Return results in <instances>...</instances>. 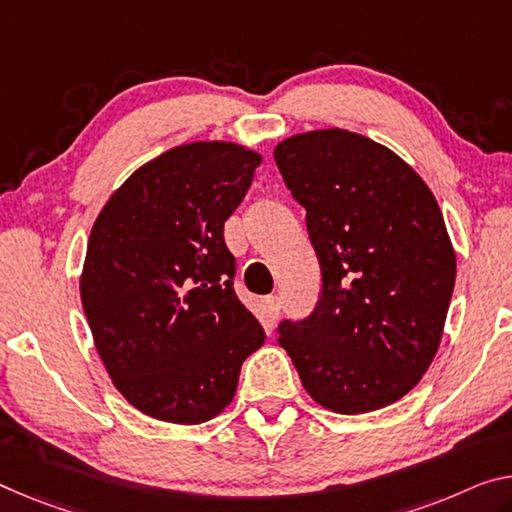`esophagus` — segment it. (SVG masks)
<instances>
[{"mask_svg": "<svg viewBox=\"0 0 512 512\" xmlns=\"http://www.w3.org/2000/svg\"><path fill=\"white\" fill-rule=\"evenodd\" d=\"M263 309H265V316L270 320H277L279 311H281V300L277 295H267L263 300Z\"/></svg>", "mask_w": 512, "mask_h": 512, "instance_id": "34e87169", "label": "esophagus"}]
</instances>
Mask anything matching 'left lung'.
<instances>
[{
  "label": "left lung",
  "mask_w": 512,
  "mask_h": 512,
  "mask_svg": "<svg viewBox=\"0 0 512 512\" xmlns=\"http://www.w3.org/2000/svg\"><path fill=\"white\" fill-rule=\"evenodd\" d=\"M306 210L322 295L283 320L279 345L325 410L396 403L435 359L455 286V251L430 187L405 160L357 132L329 128L274 146Z\"/></svg>",
  "instance_id": "1"
}]
</instances>
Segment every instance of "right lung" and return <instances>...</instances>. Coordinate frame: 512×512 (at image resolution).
<instances>
[{"label": "right lung", "instance_id": "obj_1", "mask_svg": "<svg viewBox=\"0 0 512 512\" xmlns=\"http://www.w3.org/2000/svg\"><path fill=\"white\" fill-rule=\"evenodd\" d=\"M263 157L231 141L157 155L93 224L80 295L93 343L132 407L167 423L215 419L265 343L233 290L224 222Z\"/></svg>", "mask_w": 512, "mask_h": 512}]
</instances>
